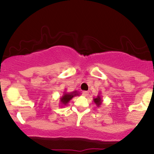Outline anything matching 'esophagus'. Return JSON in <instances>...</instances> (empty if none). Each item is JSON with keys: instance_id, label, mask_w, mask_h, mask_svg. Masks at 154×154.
<instances>
[{"instance_id": "obj_1", "label": "esophagus", "mask_w": 154, "mask_h": 154, "mask_svg": "<svg viewBox=\"0 0 154 154\" xmlns=\"http://www.w3.org/2000/svg\"><path fill=\"white\" fill-rule=\"evenodd\" d=\"M82 94H83V96H84V97H86V96L88 94V91H83V92H82Z\"/></svg>"}]
</instances>
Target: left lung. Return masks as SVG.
I'll return each mask as SVG.
<instances>
[{"mask_svg": "<svg viewBox=\"0 0 154 154\" xmlns=\"http://www.w3.org/2000/svg\"><path fill=\"white\" fill-rule=\"evenodd\" d=\"M93 100H94V103H95L96 106L97 107H100V105H101L102 102H103V100H102V97L100 95H98L96 98L93 99Z\"/></svg>", "mask_w": 154, "mask_h": 154, "instance_id": "8db88e82", "label": "left lung"}]
</instances>
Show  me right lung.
Wrapping results in <instances>:
<instances>
[{"label":"right lung","instance_id":"add662e5","mask_svg":"<svg viewBox=\"0 0 154 154\" xmlns=\"http://www.w3.org/2000/svg\"><path fill=\"white\" fill-rule=\"evenodd\" d=\"M79 94H77V93H66L64 92L63 95L60 97V104L61 106H67L68 102L71 100L75 96H78Z\"/></svg>","mask_w":154,"mask_h":154}]
</instances>
